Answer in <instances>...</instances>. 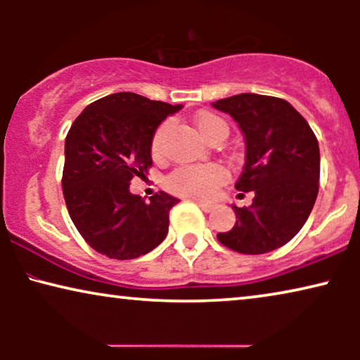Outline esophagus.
Returning a JSON list of instances; mask_svg holds the SVG:
<instances>
[{"mask_svg": "<svg viewBox=\"0 0 360 360\" xmlns=\"http://www.w3.org/2000/svg\"><path fill=\"white\" fill-rule=\"evenodd\" d=\"M200 206L201 210L205 211V213H211V211H213V208H214V205H211V203H203V201H198V203H196Z\"/></svg>", "mask_w": 360, "mask_h": 360, "instance_id": "obj_1", "label": "esophagus"}]
</instances>
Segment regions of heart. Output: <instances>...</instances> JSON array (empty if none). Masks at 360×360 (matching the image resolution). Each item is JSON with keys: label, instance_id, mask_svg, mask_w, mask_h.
<instances>
[{"label": "heart", "instance_id": "b5f03b06", "mask_svg": "<svg viewBox=\"0 0 360 360\" xmlns=\"http://www.w3.org/2000/svg\"><path fill=\"white\" fill-rule=\"evenodd\" d=\"M196 127H198L200 134L205 137L206 141H213L219 136H228L229 127L226 124L223 117L211 115V112H205L196 117ZM170 121H164L157 127L154 136H152L150 150L155 159L164 155L165 150V139L170 131ZM226 180V172L223 167L216 164L208 165H185L179 167V169L172 172L167 176V186L172 191L179 195L191 196V198L205 200L213 196L216 188Z\"/></svg>", "mask_w": 360, "mask_h": 360}]
</instances>
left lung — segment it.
Listing matches in <instances>:
<instances>
[{
	"instance_id": "1",
	"label": "left lung",
	"mask_w": 360,
	"mask_h": 360,
	"mask_svg": "<svg viewBox=\"0 0 360 360\" xmlns=\"http://www.w3.org/2000/svg\"><path fill=\"white\" fill-rule=\"evenodd\" d=\"M238 122L245 164L236 190L252 205H233L236 224L218 240L239 254H265L292 240L307 223L319 188L318 139L307 120L282 98L240 93L213 103Z\"/></svg>"
}]
</instances>
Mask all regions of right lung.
Wrapping results in <instances>:
<instances>
[{
	"mask_svg": "<svg viewBox=\"0 0 360 360\" xmlns=\"http://www.w3.org/2000/svg\"><path fill=\"white\" fill-rule=\"evenodd\" d=\"M180 110L121 91L88 105L73 121L65 137L63 198L78 233L96 252L129 260L165 239L179 200L159 191L146 201L129 185L150 169L157 126Z\"/></svg>",
	"mask_w": 360,
	"mask_h": 360,
	"instance_id": "right-lung-1",
	"label": "right lung"
}]
</instances>
